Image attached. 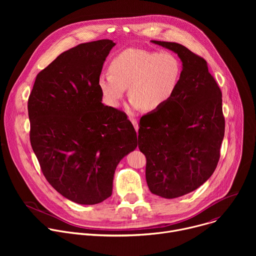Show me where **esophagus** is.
<instances>
[{
  "instance_id": "1",
  "label": "esophagus",
  "mask_w": 256,
  "mask_h": 256,
  "mask_svg": "<svg viewBox=\"0 0 256 256\" xmlns=\"http://www.w3.org/2000/svg\"><path fill=\"white\" fill-rule=\"evenodd\" d=\"M130 122L134 124V128H136V130L138 132V122L136 120H134V118H130Z\"/></svg>"
}]
</instances>
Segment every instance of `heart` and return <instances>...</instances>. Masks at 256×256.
I'll return each mask as SVG.
<instances>
[{"instance_id":"b5f03b06","label":"heart","mask_w":256,"mask_h":256,"mask_svg":"<svg viewBox=\"0 0 256 256\" xmlns=\"http://www.w3.org/2000/svg\"><path fill=\"white\" fill-rule=\"evenodd\" d=\"M110 74H102L98 86L105 102L118 107L128 87L130 107L155 112L175 94L181 77V64L170 52L128 48L109 64Z\"/></svg>"}]
</instances>
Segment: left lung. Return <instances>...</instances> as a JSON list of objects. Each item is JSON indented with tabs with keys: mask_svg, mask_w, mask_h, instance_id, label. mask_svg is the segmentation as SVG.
<instances>
[{
	"mask_svg": "<svg viewBox=\"0 0 256 256\" xmlns=\"http://www.w3.org/2000/svg\"><path fill=\"white\" fill-rule=\"evenodd\" d=\"M151 42L175 52L182 70L173 97L140 118L138 144L151 192L175 198L202 186L218 165L225 134L222 92L202 58L176 42Z\"/></svg>",
	"mask_w": 256,
	"mask_h": 256,
	"instance_id": "8db88e82",
	"label": "left lung"
}]
</instances>
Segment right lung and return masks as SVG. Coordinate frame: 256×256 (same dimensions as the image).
Listing matches in <instances>:
<instances>
[{"label": "right lung", "instance_id": "1", "mask_svg": "<svg viewBox=\"0 0 256 256\" xmlns=\"http://www.w3.org/2000/svg\"><path fill=\"white\" fill-rule=\"evenodd\" d=\"M114 46L101 40L60 54L38 72L28 99L30 142L42 173L79 204L112 196L116 166L138 146L126 114L104 105L98 86Z\"/></svg>", "mask_w": 256, "mask_h": 256}]
</instances>
